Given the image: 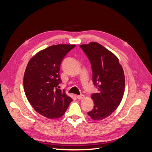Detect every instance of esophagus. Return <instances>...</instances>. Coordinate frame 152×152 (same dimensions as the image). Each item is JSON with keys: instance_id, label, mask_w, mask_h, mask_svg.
Wrapping results in <instances>:
<instances>
[{"instance_id": "1", "label": "esophagus", "mask_w": 152, "mask_h": 152, "mask_svg": "<svg viewBox=\"0 0 152 152\" xmlns=\"http://www.w3.org/2000/svg\"><path fill=\"white\" fill-rule=\"evenodd\" d=\"M77 98L79 99H84L85 98V96H84L83 94H81V95H77Z\"/></svg>"}]
</instances>
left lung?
<instances>
[{
  "label": "left lung",
  "mask_w": 152,
  "mask_h": 152,
  "mask_svg": "<svg viewBox=\"0 0 152 152\" xmlns=\"http://www.w3.org/2000/svg\"><path fill=\"white\" fill-rule=\"evenodd\" d=\"M89 59L93 81L99 92L91 95L94 108L87 113L94 121L110 116L120 104L125 89V77L118 58L98 42L80 45Z\"/></svg>",
  "instance_id": "1"
}]
</instances>
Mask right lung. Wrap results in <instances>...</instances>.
<instances>
[{"mask_svg": "<svg viewBox=\"0 0 152 152\" xmlns=\"http://www.w3.org/2000/svg\"><path fill=\"white\" fill-rule=\"evenodd\" d=\"M75 45H51L37 53L28 61L23 77L25 93L37 112L48 118L62 117L73 99L59 89L60 65Z\"/></svg>", "mask_w": 152, "mask_h": 152, "instance_id": "obj_1", "label": "right lung"}]
</instances>
